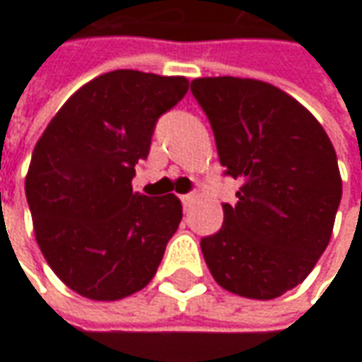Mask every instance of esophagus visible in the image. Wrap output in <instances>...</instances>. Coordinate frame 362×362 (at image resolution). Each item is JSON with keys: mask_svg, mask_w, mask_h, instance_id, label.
Masks as SVG:
<instances>
[{"mask_svg": "<svg viewBox=\"0 0 362 362\" xmlns=\"http://www.w3.org/2000/svg\"><path fill=\"white\" fill-rule=\"evenodd\" d=\"M181 202H183V205H185V207L193 205V203L197 202V193H187V195H183V197H181Z\"/></svg>", "mask_w": 362, "mask_h": 362, "instance_id": "1", "label": "esophagus"}]
</instances>
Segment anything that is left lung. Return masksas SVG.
I'll return each instance as SVG.
<instances>
[{"mask_svg": "<svg viewBox=\"0 0 362 362\" xmlns=\"http://www.w3.org/2000/svg\"><path fill=\"white\" fill-rule=\"evenodd\" d=\"M226 175L242 183L221 230L202 240L221 288L272 300L304 282L327 250L342 197L337 153L290 94L252 78H195Z\"/></svg>", "mask_w": 362, "mask_h": 362, "instance_id": "left-lung-1", "label": "left lung"}]
</instances>
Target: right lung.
Here are the masks:
<instances>
[{
  "instance_id": "obj_1",
  "label": "right lung",
  "mask_w": 362,
  "mask_h": 362,
  "mask_svg": "<svg viewBox=\"0 0 362 362\" xmlns=\"http://www.w3.org/2000/svg\"><path fill=\"white\" fill-rule=\"evenodd\" d=\"M189 80L115 70L76 90L40 136L25 177L35 242L54 274L90 300L143 290L183 217L173 193H132L155 124Z\"/></svg>"
}]
</instances>
